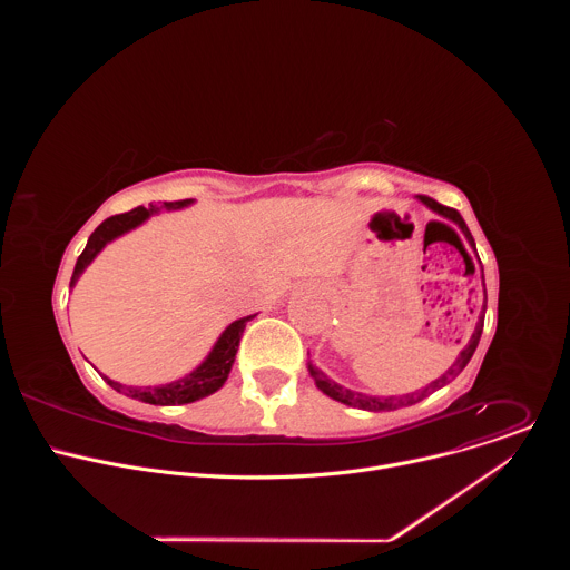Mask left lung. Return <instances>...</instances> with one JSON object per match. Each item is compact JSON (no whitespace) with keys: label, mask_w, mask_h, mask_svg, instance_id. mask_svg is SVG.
<instances>
[{"label":"left lung","mask_w":570,"mask_h":570,"mask_svg":"<svg viewBox=\"0 0 570 570\" xmlns=\"http://www.w3.org/2000/svg\"><path fill=\"white\" fill-rule=\"evenodd\" d=\"M420 200L426 205V207H431L433 212H438L440 216H444V218H449V220H453L460 229H462V234L466 236V240H469V246L475 250V243H473V236H471V232H469V227H466V223L462 220V216H460V212L458 209H453V207H446V205H440L438 200H433V198H429V196H420ZM482 284H484V275H482ZM484 299H487V293H484ZM484 306H487V302H484ZM484 306H482V313H480V317H478V324H475V332H473V336H471V341L466 343V347L460 352V356H458V361L449 367V372H444L438 381H433L431 385H426L424 390H417V392H413V394H403V396H367V394H361V392H354V390H347V387H343V385H338L336 381H332L330 376H324L317 367H313V365H308V372H311V376H313V381H315V385L327 394V396H332V399H336V401H341V403H347V405H354V409H363V411H374V413H381V411H396V409H401V405H413V403H417V401H422L424 396H429L431 392H435V390H440L442 385H446V383H451L464 367H466V363L471 361V356H473V352H475V347H478V341H480V334H482V322H484Z\"/></svg>","instance_id":"8db88e82"}]
</instances>
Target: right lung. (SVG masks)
I'll return each mask as SVG.
<instances>
[{
    "label": "right lung",
    "instance_id": "right-lung-1",
    "mask_svg": "<svg viewBox=\"0 0 570 570\" xmlns=\"http://www.w3.org/2000/svg\"><path fill=\"white\" fill-rule=\"evenodd\" d=\"M189 203L191 200H176V203H165L161 207L180 209V207H187ZM157 212H159V207L150 205V207H135V209H130L126 214H117V216L106 218L90 234L86 250L80 253V257H78V262L73 266V275H71L69 286H73L78 282L80 273H83L92 264V259L106 248V243H110L112 238L135 229L148 216H153ZM255 315H246V317H240V320H234L229 327L220 334V338L216 341V345L209 352V356L191 374H187L180 381H174V383H167V385H155V387H132V385H121V383H117V381H112L108 376H104V379L117 392H124V394H128L132 399H139L144 403H153V405H176V403H191L196 399H203V396L216 392L227 381V374L232 370V363H234V356H236L243 330H246V324Z\"/></svg>",
    "mask_w": 570,
    "mask_h": 570
}]
</instances>
